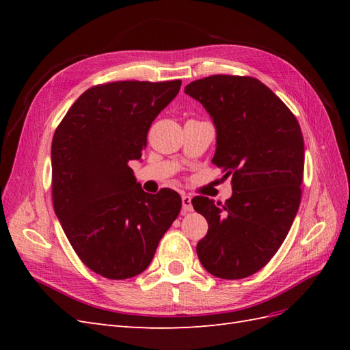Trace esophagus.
Here are the masks:
<instances>
[{
  "mask_svg": "<svg viewBox=\"0 0 350 350\" xmlns=\"http://www.w3.org/2000/svg\"><path fill=\"white\" fill-rule=\"evenodd\" d=\"M189 211H193V204H191V197L184 194L183 196V215L189 213Z\"/></svg>",
  "mask_w": 350,
  "mask_h": 350,
  "instance_id": "1",
  "label": "esophagus"
}]
</instances>
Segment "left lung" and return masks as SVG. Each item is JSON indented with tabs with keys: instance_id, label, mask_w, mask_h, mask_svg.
<instances>
[{
	"instance_id": "left-lung-1",
	"label": "left lung",
	"mask_w": 350,
	"mask_h": 350,
	"mask_svg": "<svg viewBox=\"0 0 350 350\" xmlns=\"http://www.w3.org/2000/svg\"><path fill=\"white\" fill-rule=\"evenodd\" d=\"M217 131L213 163L232 176V197L215 203L197 196L193 207L208 224L197 243L203 267L237 280L257 273L283 243L299 208L304 137L292 111L266 84L216 74L185 86Z\"/></svg>"
}]
</instances>
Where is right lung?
Here are the masks:
<instances>
[{
  "instance_id": "1",
  "label": "right lung",
  "mask_w": 350,
  "mask_h": 350,
  "mask_svg": "<svg viewBox=\"0 0 350 350\" xmlns=\"http://www.w3.org/2000/svg\"><path fill=\"white\" fill-rule=\"evenodd\" d=\"M181 83L96 84L72 103L52 139L55 215L79 258L107 279H130L149 267L181 211L176 191L144 193L129 165L142 157L152 122Z\"/></svg>"
}]
</instances>
